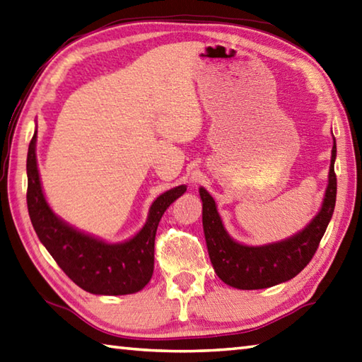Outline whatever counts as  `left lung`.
Returning <instances> with one entry per match:
<instances>
[{
	"instance_id": "obj_1",
	"label": "left lung",
	"mask_w": 362,
	"mask_h": 362,
	"mask_svg": "<svg viewBox=\"0 0 362 362\" xmlns=\"http://www.w3.org/2000/svg\"><path fill=\"white\" fill-rule=\"evenodd\" d=\"M336 139L322 209L307 228L285 242L246 246L234 242L223 223L214 198L202 187L203 228L212 267L224 284L238 290H262L296 277L311 262L322 240L336 204Z\"/></svg>"
}]
</instances>
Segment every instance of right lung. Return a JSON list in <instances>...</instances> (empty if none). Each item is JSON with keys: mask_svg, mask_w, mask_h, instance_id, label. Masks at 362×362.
Masks as SVG:
<instances>
[{"mask_svg": "<svg viewBox=\"0 0 362 362\" xmlns=\"http://www.w3.org/2000/svg\"><path fill=\"white\" fill-rule=\"evenodd\" d=\"M37 132L28 150V211L40 242L63 272L82 290L93 294L122 296L141 291L155 268V237L160 216L186 186L159 195L150 207L148 220L132 240L110 245L72 229L54 215L40 184L35 158Z\"/></svg>", "mask_w": 362, "mask_h": 362, "instance_id": "add662e5", "label": "right lung"}]
</instances>
